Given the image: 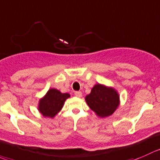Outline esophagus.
Returning a JSON list of instances; mask_svg holds the SVG:
<instances>
[{
	"mask_svg": "<svg viewBox=\"0 0 160 160\" xmlns=\"http://www.w3.org/2000/svg\"><path fill=\"white\" fill-rule=\"evenodd\" d=\"M74 94H75V95L78 98H80L82 96L81 91H75V93H74Z\"/></svg>",
	"mask_w": 160,
	"mask_h": 160,
	"instance_id": "esophagus-1",
	"label": "esophagus"
}]
</instances>
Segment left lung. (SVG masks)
<instances>
[{
  "label": "left lung",
  "mask_w": 160,
  "mask_h": 160,
  "mask_svg": "<svg viewBox=\"0 0 160 160\" xmlns=\"http://www.w3.org/2000/svg\"><path fill=\"white\" fill-rule=\"evenodd\" d=\"M87 104L99 117L111 116L119 105V96L112 88L105 85H94L91 93L85 97Z\"/></svg>",
  "instance_id": "1"
}]
</instances>
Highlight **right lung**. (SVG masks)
I'll list each match as a JSON object with an SVG mask.
<instances>
[{"label":"right lung","mask_w":160,"mask_h":160,"mask_svg":"<svg viewBox=\"0 0 160 160\" xmlns=\"http://www.w3.org/2000/svg\"><path fill=\"white\" fill-rule=\"evenodd\" d=\"M69 97L70 94L68 93H62L58 90L51 88L39 102L38 110L45 117H55L62 108L65 101Z\"/></svg>","instance_id":"add662e5"}]
</instances>
